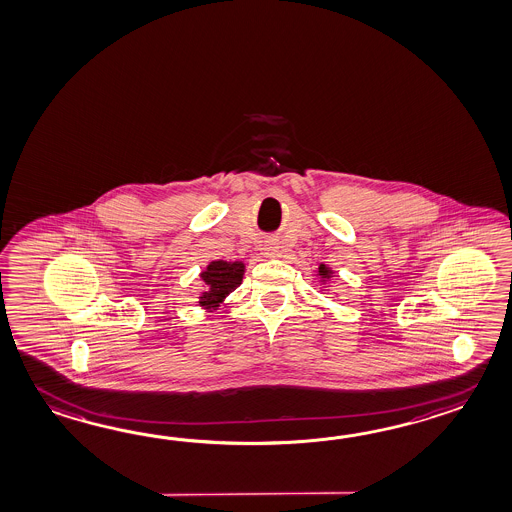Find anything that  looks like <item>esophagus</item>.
I'll use <instances>...</instances> for the list:
<instances>
[{
  "label": "esophagus",
  "instance_id": "obj_1",
  "mask_svg": "<svg viewBox=\"0 0 512 512\" xmlns=\"http://www.w3.org/2000/svg\"><path fill=\"white\" fill-rule=\"evenodd\" d=\"M277 248H279V246H277L275 240L270 239L264 242V251H266V255H270V257H273V255L277 253Z\"/></svg>",
  "mask_w": 512,
  "mask_h": 512
}]
</instances>
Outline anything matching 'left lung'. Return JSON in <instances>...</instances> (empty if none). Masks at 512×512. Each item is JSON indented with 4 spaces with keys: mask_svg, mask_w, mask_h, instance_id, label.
Masks as SVG:
<instances>
[{
    "mask_svg": "<svg viewBox=\"0 0 512 512\" xmlns=\"http://www.w3.org/2000/svg\"><path fill=\"white\" fill-rule=\"evenodd\" d=\"M329 270H327V266L325 264H321L319 266V275H325V277H329Z\"/></svg>",
    "mask_w": 512,
    "mask_h": 512,
    "instance_id": "left-lung-1",
    "label": "left lung"
}]
</instances>
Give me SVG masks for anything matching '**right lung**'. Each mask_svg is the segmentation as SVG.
Wrapping results in <instances>:
<instances>
[{"label":"right lung","mask_w":512,"mask_h":512,"mask_svg":"<svg viewBox=\"0 0 512 512\" xmlns=\"http://www.w3.org/2000/svg\"><path fill=\"white\" fill-rule=\"evenodd\" d=\"M242 275H244L242 262H211L207 270L202 273L207 290L200 297V305L205 308L218 307V303H222V299L229 296L242 283Z\"/></svg>","instance_id":"obj_1"}]
</instances>
